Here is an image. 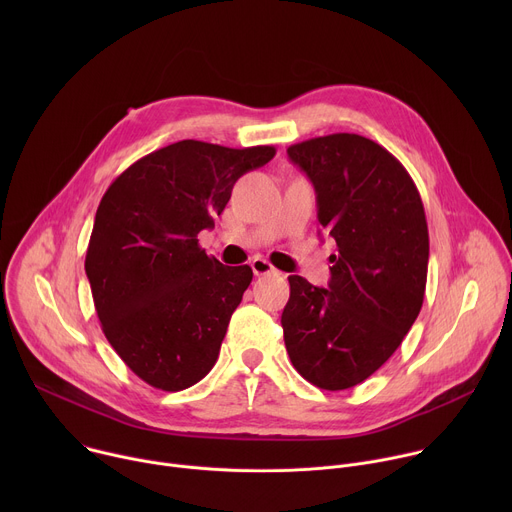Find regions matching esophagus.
<instances>
[{"mask_svg": "<svg viewBox=\"0 0 512 512\" xmlns=\"http://www.w3.org/2000/svg\"><path fill=\"white\" fill-rule=\"evenodd\" d=\"M251 269H253V273L259 277V275H275L277 273V269L267 261V259H253V263H251Z\"/></svg>", "mask_w": 512, "mask_h": 512, "instance_id": "obj_1", "label": "esophagus"}]
</instances>
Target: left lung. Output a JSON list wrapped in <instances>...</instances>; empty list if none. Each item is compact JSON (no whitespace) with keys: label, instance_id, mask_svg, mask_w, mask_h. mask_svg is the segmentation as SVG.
<instances>
[{"label":"left lung","instance_id":"1","mask_svg":"<svg viewBox=\"0 0 512 512\" xmlns=\"http://www.w3.org/2000/svg\"><path fill=\"white\" fill-rule=\"evenodd\" d=\"M287 156L314 184L336 255L328 287L287 277L285 348L312 385L350 389L383 367L419 316L429 261L423 202L403 164L362 135L314 137Z\"/></svg>","mask_w":512,"mask_h":512}]
</instances>
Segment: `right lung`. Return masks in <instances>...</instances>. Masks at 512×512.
I'll return each mask as SVG.
<instances>
[{
    "instance_id": "1",
    "label": "right lung",
    "mask_w": 512,
    "mask_h": 512,
    "mask_svg": "<svg viewBox=\"0 0 512 512\" xmlns=\"http://www.w3.org/2000/svg\"><path fill=\"white\" fill-rule=\"evenodd\" d=\"M273 156V145L182 139L131 164L103 194L85 271L103 334L148 385L182 391L214 367L253 271L208 257L198 233L214 227L235 182Z\"/></svg>"
}]
</instances>
